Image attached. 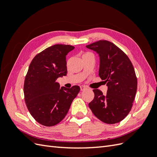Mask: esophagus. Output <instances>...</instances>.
Listing matches in <instances>:
<instances>
[{"instance_id": "1", "label": "esophagus", "mask_w": 157, "mask_h": 157, "mask_svg": "<svg viewBox=\"0 0 157 157\" xmlns=\"http://www.w3.org/2000/svg\"><path fill=\"white\" fill-rule=\"evenodd\" d=\"M80 90H81V91H83V90H85L87 89L86 86H84V85H82V86H80Z\"/></svg>"}]
</instances>
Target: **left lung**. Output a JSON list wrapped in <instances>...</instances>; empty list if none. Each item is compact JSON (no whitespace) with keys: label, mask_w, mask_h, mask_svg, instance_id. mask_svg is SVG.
<instances>
[{"label":"left lung","mask_w":157,"mask_h":157,"mask_svg":"<svg viewBox=\"0 0 157 157\" xmlns=\"http://www.w3.org/2000/svg\"><path fill=\"white\" fill-rule=\"evenodd\" d=\"M99 57V76L107 82L106 95L93 90L94 98L88 105L98 119L107 124L122 121L130 113L137 92L134 68L128 57L118 47L107 40L86 46Z\"/></svg>","instance_id":"obj_1"}]
</instances>
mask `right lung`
Returning <instances> with one entry per match:
<instances>
[{
  "mask_svg": "<svg viewBox=\"0 0 157 157\" xmlns=\"http://www.w3.org/2000/svg\"><path fill=\"white\" fill-rule=\"evenodd\" d=\"M75 47L56 44L46 48L33 59L25 78V101L32 117L39 124L52 126L62 121L80 91L56 82L67 73L66 56Z\"/></svg>",
  "mask_w": 157,
  "mask_h": 157,
  "instance_id": "right-lung-1",
  "label": "right lung"
}]
</instances>
